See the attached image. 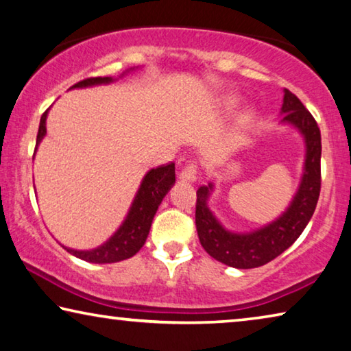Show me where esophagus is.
I'll return each instance as SVG.
<instances>
[{
	"label": "esophagus",
	"mask_w": 351,
	"mask_h": 351,
	"mask_svg": "<svg viewBox=\"0 0 351 351\" xmlns=\"http://www.w3.org/2000/svg\"><path fill=\"white\" fill-rule=\"evenodd\" d=\"M180 178L182 181H187V182L197 181V178H198V162L197 160H189L184 169L181 170Z\"/></svg>",
	"instance_id": "obj_1"
}]
</instances>
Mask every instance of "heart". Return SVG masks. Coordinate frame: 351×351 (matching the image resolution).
Listing matches in <instances>:
<instances>
[{"instance_id": "obj_1", "label": "heart", "mask_w": 351, "mask_h": 351, "mask_svg": "<svg viewBox=\"0 0 351 351\" xmlns=\"http://www.w3.org/2000/svg\"><path fill=\"white\" fill-rule=\"evenodd\" d=\"M236 104H237V98H234V97H228L223 99V106L226 109H232ZM243 120H250V114L243 117Z\"/></svg>"}]
</instances>
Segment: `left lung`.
Returning a JSON list of instances; mask_svg holds the SVG:
<instances>
[{
  "mask_svg": "<svg viewBox=\"0 0 351 351\" xmlns=\"http://www.w3.org/2000/svg\"><path fill=\"white\" fill-rule=\"evenodd\" d=\"M281 112L285 114L282 123L295 126L303 134L306 159L298 192L280 219L248 234H234L226 231L208 208L213 184L202 186L197 191L195 225L202 247L214 259L236 269H254L280 256L302 234L319 202L322 184V137L319 126L303 103L287 88H285Z\"/></svg>",
  "mask_w": 351,
  "mask_h": 351,
  "instance_id": "1",
  "label": "left lung"
}]
</instances>
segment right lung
Returning <instances> with one entry per match:
<instances>
[{
  "mask_svg": "<svg viewBox=\"0 0 351 351\" xmlns=\"http://www.w3.org/2000/svg\"><path fill=\"white\" fill-rule=\"evenodd\" d=\"M114 80L109 76H98V77H87L82 80L71 87H87V86H97V84H108ZM47 114L45 110L40 119V125H38L37 132V145L40 143L43 136L47 134ZM175 184V164H164L152 169L143 178L141 187H138L137 195L132 202V206L128 213L126 219L115 234L109 239L108 242L103 243L101 247L95 250H87V252H77V250H71L64 247L70 254L76 256L82 261L93 264H112L119 263L128 258H132L138 250L145 243L149 228H152L153 217L158 210L160 202L170 191V187Z\"/></svg>",
  "mask_w": 351,
  "mask_h": 351,
  "instance_id": "1",
  "label": "right lung"
}]
</instances>
